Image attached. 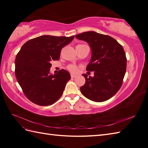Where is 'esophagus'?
I'll use <instances>...</instances> for the list:
<instances>
[{"mask_svg": "<svg viewBox=\"0 0 148 148\" xmlns=\"http://www.w3.org/2000/svg\"><path fill=\"white\" fill-rule=\"evenodd\" d=\"M76 77V75H74V74H71V77L72 78H74V77Z\"/></svg>", "mask_w": 148, "mask_h": 148, "instance_id": "1", "label": "esophagus"}]
</instances>
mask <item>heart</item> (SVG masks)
Listing matches in <instances>:
<instances>
[{
	"mask_svg": "<svg viewBox=\"0 0 148 148\" xmlns=\"http://www.w3.org/2000/svg\"><path fill=\"white\" fill-rule=\"evenodd\" d=\"M67 69L70 72H72V73H77V72H78L77 67L76 65H69L68 67H67Z\"/></svg>",
	"mask_w": 148,
	"mask_h": 148,
	"instance_id": "b5f03b06",
	"label": "heart"
}]
</instances>
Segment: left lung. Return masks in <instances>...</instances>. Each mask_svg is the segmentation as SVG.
Masks as SVG:
<instances>
[{
    "label": "left lung",
    "mask_w": 148,
    "mask_h": 148,
    "mask_svg": "<svg viewBox=\"0 0 148 148\" xmlns=\"http://www.w3.org/2000/svg\"><path fill=\"white\" fill-rule=\"evenodd\" d=\"M76 38L90 45L92 57L86 71H94L93 77L83 74L86 81L80 88L81 92L97 102L111 99L121 88L126 72L127 58L123 48L112 37L94 31L77 34Z\"/></svg>",
    "instance_id": "1"
}]
</instances>
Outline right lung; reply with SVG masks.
Instances as JSON below:
<instances>
[{"instance_id": "right-lung-1", "label": "right lung", "mask_w": 148, "mask_h": 148, "mask_svg": "<svg viewBox=\"0 0 148 148\" xmlns=\"http://www.w3.org/2000/svg\"><path fill=\"white\" fill-rule=\"evenodd\" d=\"M74 38L41 36L28 40L15 59V75L27 99L39 106H49L60 98L71 79L64 69L49 73L53 60L60 58L61 49Z\"/></svg>"}]
</instances>
